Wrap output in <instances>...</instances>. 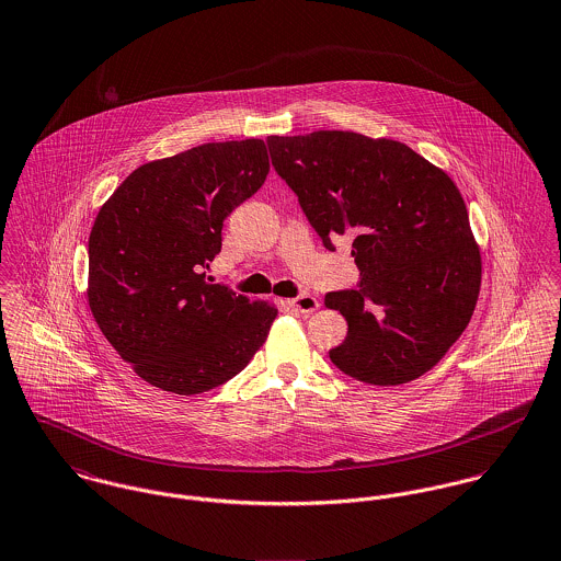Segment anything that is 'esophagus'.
<instances>
[{
	"mask_svg": "<svg viewBox=\"0 0 561 561\" xmlns=\"http://www.w3.org/2000/svg\"><path fill=\"white\" fill-rule=\"evenodd\" d=\"M288 304H290L295 310L301 311V313H311V311L318 310V306H320L313 295H299V297L290 299Z\"/></svg>",
	"mask_w": 561,
	"mask_h": 561,
	"instance_id": "esophagus-1",
	"label": "esophagus"
}]
</instances>
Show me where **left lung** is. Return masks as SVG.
<instances>
[{
    "label": "left lung",
    "instance_id": "8db88e82",
    "mask_svg": "<svg viewBox=\"0 0 561 561\" xmlns=\"http://www.w3.org/2000/svg\"><path fill=\"white\" fill-rule=\"evenodd\" d=\"M266 144L322 245L353 239L359 286L324 297L348 322L346 340L329 351L335 368L370 385L428 373L480 295L482 260L460 191L393 139L313 130Z\"/></svg>",
    "mask_w": 561,
    "mask_h": 561
}]
</instances>
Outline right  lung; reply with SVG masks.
Here are the masks:
<instances>
[{"instance_id": "add662e5", "label": "right lung", "mask_w": 561, "mask_h": 561, "mask_svg": "<svg viewBox=\"0 0 561 561\" xmlns=\"http://www.w3.org/2000/svg\"><path fill=\"white\" fill-rule=\"evenodd\" d=\"M266 174L262 139L202 144L137 168L99 210L88 304L146 382L179 396L210 391L266 342L277 310L204 273L221 251L226 217Z\"/></svg>"}]
</instances>
